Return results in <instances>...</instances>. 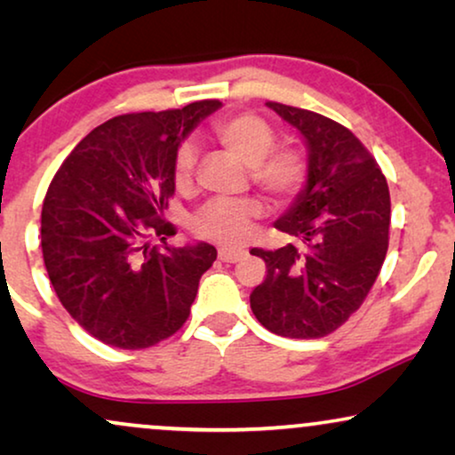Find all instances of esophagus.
<instances>
[{
    "label": "esophagus",
    "mask_w": 455,
    "mask_h": 455,
    "mask_svg": "<svg viewBox=\"0 0 455 455\" xmlns=\"http://www.w3.org/2000/svg\"><path fill=\"white\" fill-rule=\"evenodd\" d=\"M246 251H234V248H220V260L223 263H235L244 257Z\"/></svg>",
    "instance_id": "esophagus-1"
}]
</instances>
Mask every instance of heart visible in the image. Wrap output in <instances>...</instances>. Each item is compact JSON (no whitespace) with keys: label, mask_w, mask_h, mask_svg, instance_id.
Segmentation results:
<instances>
[{"label":"heart","mask_w":455,"mask_h":455,"mask_svg":"<svg viewBox=\"0 0 455 455\" xmlns=\"http://www.w3.org/2000/svg\"><path fill=\"white\" fill-rule=\"evenodd\" d=\"M213 139L235 157L251 165V180L275 203H290L308 182V159L300 148L275 145V130L254 114H234L221 117L211 128ZM198 164L196 147L182 142L173 157V182L180 190H188L195 182ZM263 215L259 198H215L196 211L192 229L201 238L220 244L238 246L246 240L251 223Z\"/></svg>","instance_id":"heart-1"}]
</instances>
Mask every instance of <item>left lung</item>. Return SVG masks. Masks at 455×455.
<instances>
[{"instance_id": "obj_1", "label": "left lung", "mask_w": 455, "mask_h": 455, "mask_svg": "<svg viewBox=\"0 0 455 455\" xmlns=\"http://www.w3.org/2000/svg\"><path fill=\"white\" fill-rule=\"evenodd\" d=\"M308 145V182L275 228L302 248H252L267 275L251 294L260 325L291 339L333 333L360 308L389 246L387 180L363 142L315 111L267 101Z\"/></svg>"}]
</instances>
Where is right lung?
Listing matches in <instances>:
<instances>
[{
    "instance_id": "add662e5",
    "label": "right lung",
    "mask_w": 455,
    "mask_h": 455,
    "mask_svg": "<svg viewBox=\"0 0 455 455\" xmlns=\"http://www.w3.org/2000/svg\"><path fill=\"white\" fill-rule=\"evenodd\" d=\"M217 99L111 117L74 147L43 201L41 248L60 302L103 344L140 350L184 325L215 246H170L173 157ZM155 235L159 245L148 240Z\"/></svg>"
}]
</instances>
